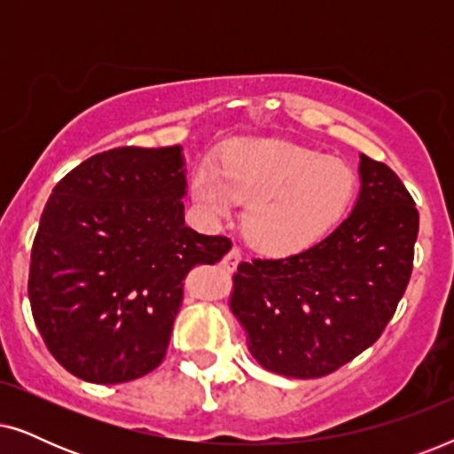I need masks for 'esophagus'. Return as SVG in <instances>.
<instances>
[{"label":"esophagus","instance_id":"34e87169","mask_svg":"<svg viewBox=\"0 0 454 454\" xmlns=\"http://www.w3.org/2000/svg\"><path fill=\"white\" fill-rule=\"evenodd\" d=\"M239 260H241V252H239V247H231V250H229L227 254H225V258H223V269H227V270H235L238 269V264H239Z\"/></svg>","mask_w":454,"mask_h":454}]
</instances>
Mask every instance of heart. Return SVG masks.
Instances as JSON below:
<instances>
[{"instance_id":"heart-1","label":"heart","mask_w":454,"mask_h":454,"mask_svg":"<svg viewBox=\"0 0 454 454\" xmlns=\"http://www.w3.org/2000/svg\"><path fill=\"white\" fill-rule=\"evenodd\" d=\"M353 192L349 165L287 142H238L221 167L202 163L192 176V196L208 219H231L238 200H247L246 238L270 254L320 241L343 219Z\"/></svg>"}]
</instances>
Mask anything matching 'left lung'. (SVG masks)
Segmentation results:
<instances>
[{
    "label": "left lung",
    "instance_id": "obj_1",
    "mask_svg": "<svg viewBox=\"0 0 454 454\" xmlns=\"http://www.w3.org/2000/svg\"><path fill=\"white\" fill-rule=\"evenodd\" d=\"M351 215L308 250L241 262L231 312L247 349L269 372L320 378L374 345L413 270L419 213L396 173L359 157Z\"/></svg>",
    "mask_w": 454,
    "mask_h": 454
}]
</instances>
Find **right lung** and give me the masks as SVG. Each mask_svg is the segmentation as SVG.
Returning a JSON list of instances; mask_svg holds the SVG:
<instances>
[{"label":"right lung","mask_w":454,"mask_h":454,"mask_svg":"<svg viewBox=\"0 0 454 454\" xmlns=\"http://www.w3.org/2000/svg\"><path fill=\"white\" fill-rule=\"evenodd\" d=\"M182 146L98 153L55 185L30 252L28 300L51 356L86 382L163 362L184 278L231 239L185 225Z\"/></svg>","instance_id":"add662e5"}]
</instances>
